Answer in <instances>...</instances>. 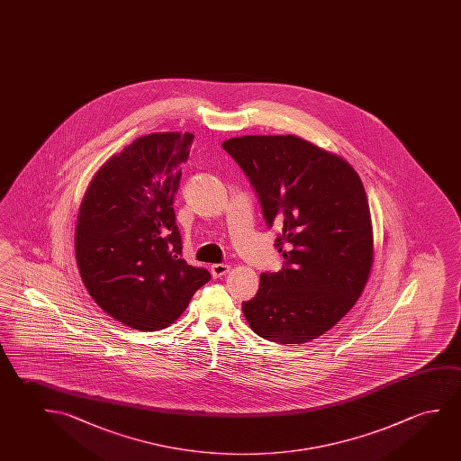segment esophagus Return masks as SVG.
Segmentation results:
<instances>
[{"label": "esophagus", "instance_id": "34e87169", "mask_svg": "<svg viewBox=\"0 0 461 461\" xmlns=\"http://www.w3.org/2000/svg\"><path fill=\"white\" fill-rule=\"evenodd\" d=\"M228 271H230V265H225V263H215L211 267L213 277L223 276V275H227Z\"/></svg>", "mask_w": 461, "mask_h": 461}]
</instances>
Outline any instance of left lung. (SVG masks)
Masks as SVG:
<instances>
[{
	"label": "left lung",
	"instance_id": "8db88e82",
	"mask_svg": "<svg viewBox=\"0 0 461 461\" xmlns=\"http://www.w3.org/2000/svg\"><path fill=\"white\" fill-rule=\"evenodd\" d=\"M248 176L285 258L262 273L242 303L265 340L297 345L332 329L367 284L374 233L361 178L351 164L297 135H244L221 143Z\"/></svg>",
	"mask_w": 461,
	"mask_h": 461
}]
</instances>
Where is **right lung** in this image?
I'll use <instances>...</instances> for the list:
<instances>
[{"instance_id": "1", "label": "right lung", "mask_w": 461, "mask_h": 461, "mask_svg": "<svg viewBox=\"0 0 461 461\" xmlns=\"http://www.w3.org/2000/svg\"><path fill=\"white\" fill-rule=\"evenodd\" d=\"M194 135L156 132L106 161L75 230L79 275L94 302L137 330L170 326L211 273L185 262L174 196Z\"/></svg>"}]
</instances>
